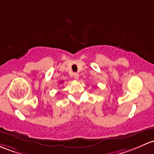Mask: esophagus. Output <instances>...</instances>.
Returning <instances> with one entry per match:
<instances>
[{"label": "esophagus", "instance_id": "34e87169", "mask_svg": "<svg viewBox=\"0 0 154 154\" xmlns=\"http://www.w3.org/2000/svg\"><path fill=\"white\" fill-rule=\"evenodd\" d=\"M79 74L78 73H74V79H76V80H78L79 79Z\"/></svg>", "mask_w": 154, "mask_h": 154}]
</instances>
